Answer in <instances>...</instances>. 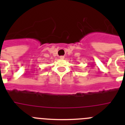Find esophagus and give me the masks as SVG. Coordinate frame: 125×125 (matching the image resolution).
<instances>
[{"label": "esophagus", "instance_id": "34e87169", "mask_svg": "<svg viewBox=\"0 0 125 125\" xmlns=\"http://www.w3.org/2000/svg\"><path fill=\"white\" fill-rule=\"evenodd\" d=\"M59 58H60L61 59H64V56H60V57H59Z\"/></svg>", "mask_w": 125, "mask_h": 125}]
</instances>
